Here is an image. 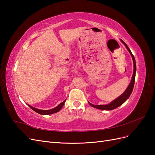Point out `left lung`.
Masks as SVG:
<instances>
[{
	"mask_svg": "<svg viewBox=\"0 0 155 155\" xmlns=\"http://www.w3.org/2000/svg\"><path fill=\"white\" fill-rule=\"evenodd\" d=\"M120 41H121L125 46L126 47V48L127 49V50L129 51V52L130 53L131 57H132L133 61V64H134V70H133V76H132V79H131V81L129 83V86L127 87V88H126V90L124 91V92L122 94L120 95L119 97H118L115 99L114 100H113L112 101H111L110 104H107V105H93L92 104H91L90 102H88V104H90L91 106H92V107L96 108V109H100V110H113L116 108L120 107V105H122L128 99L129 97V96H130L131 93L133 92V87H134V81H135V76H136V71H137V66H136V61H135V59L134 55H133L132 52H131L130 50L129 49V48L127 46L124 42L120 39Z\"/></svg>",
	"mask_w": 155,
	"mask_h": 155,
	"instance_id": "1",
	"label": "left lung"
}]
</instances>
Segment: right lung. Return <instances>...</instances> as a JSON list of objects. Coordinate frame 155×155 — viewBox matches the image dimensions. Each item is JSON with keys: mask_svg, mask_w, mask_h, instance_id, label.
Returning <instances> with one entry per match:
<instances>
[{"mask_svg": "<svg viewBox=\"0 0 155 155\" xmlns=\"http://www.w3.org/2000/svg\"><path fill=\"white\" fill-rule=\"evenodd\" d=\"M65 101H66V100H65L64 101H63L62 103H61V104H59L56 107L54 108V109H50V110H41V109H36V108H35L34 107H31L30 105H28L32 110H34L35 112H37V113H39L42 115H48V114H51L55 113V112H59L61 109H62V107H63Z\"/></svg>", "mask_w": 155, "mask_h": 155, "instance_id": "obj_1", "label": "right lung"}]
</instances>
